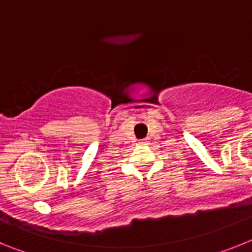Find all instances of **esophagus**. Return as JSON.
<instances>
[{
    "instance_id": "esophagus-1",
    "label": "esophagus",
    "mask_w": 252,
    "mask_h": 252,
    "mask_svg": "<svg viewBox=\"0 0 252 252\" xmlns=\"http://www.w3.org/2000/svg\"><path fill=\"white\" fill-rule=\"evenodd\" d=\"M148 140L149 139H145V140H142L141 142H140V144H141V145H148Z\"/></svg>"
}]
</instances>
